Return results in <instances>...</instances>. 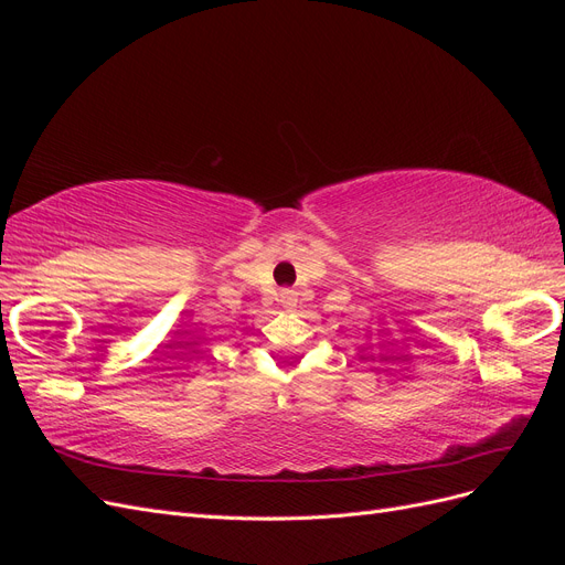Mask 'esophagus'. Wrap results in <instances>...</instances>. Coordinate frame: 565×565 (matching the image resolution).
<instances>
[{"mask_svg": "<svg viewBox=\"0 0 565 565\" xmlns=\"http://www.w3.org/2000/svg\"><path fill=\"white\" fill-rule=\"evenodd\" d=\"M278 301H280L282 309H295V306H297V295L292 292V289H282Z\"/></svg>", "mask_w": 565, "mask_h": 565, "instance_id": "obj_1", "label": "esophagus"}]
</instances>
